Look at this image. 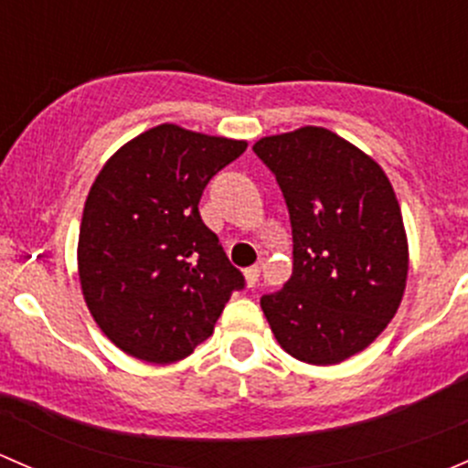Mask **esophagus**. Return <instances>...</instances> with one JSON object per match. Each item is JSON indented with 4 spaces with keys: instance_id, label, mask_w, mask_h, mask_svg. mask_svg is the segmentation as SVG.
<instances>
[{
    "instance_id": "obj_1",
    "label": "esophagus",
    "mask_w": 468,
    "mask_h": 468,
    "mask_svg": "<svg viewBox=\"0 0 468 468\" xmlns=\"http://www.w3.org/2000/svg\"><path fill=\"white\" fill-rule=\"evenodd\" d=\"M259 272H261V268H259V266H252V268L245 270L243 277H245V283H248V288L257 286V282H259Z\"/></svg>"
}]
</instances>
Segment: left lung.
<instances>
[{"label":"left lung","instance_id":"8db88e82","mask_svg":"<svg viewBox=\"0 0 468 468\" xmlns=\"http://www.w3.org/2000/svg\"><path fill=\"white\" fill-rule=\"evenodd\" d=\"M292 225V274L261 297L282 349L338 365L367 349L401 306L410 270L392 182L372 155L322 126L261 137Z\"/></svg>","mask_w":468,"mask_h":468}]
</instances>
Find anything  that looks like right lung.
Listing matches in <instances>:
<instances>
[{
    "label": "right lung",
    "instance_id": "right-lung-1",
    "mask_svg": "<svg viewBox=\"0 0 468 468\" xmlns=\"http://www.w3.org/2000/svg\"><path fill=\"white\" fill-rule=\"evenodd\" d=\"M245 148V139L160 123L123 144L91 182L76 250L80 291L123 354L155 365L186 358L243 288L198 202Z\"/></svg>",
    "mask_w": 468,
    "mask_h": 468
}]
</instances>
